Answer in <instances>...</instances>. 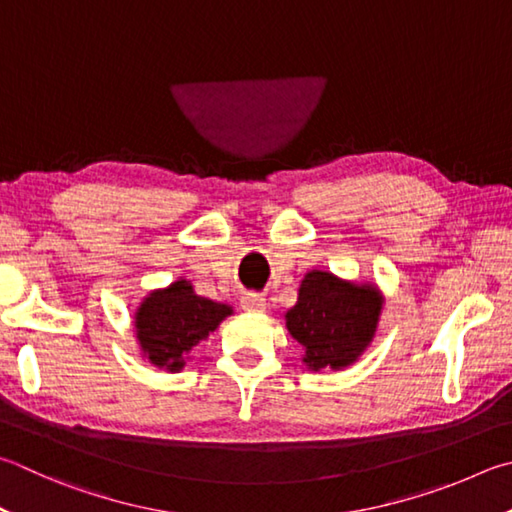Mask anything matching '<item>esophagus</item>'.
<instances>
[{"mask_svg":"<svg viewBox=\"0 0 512 512\" xmlns=\"http://www.w3.org/2000/svg\"><path fill=\"white\" fill-rule=\"evenodd\" d=\"M241 306H244V311H250V313H264L266 297L257 295V293H246L244 297H241Z\"/></svg>","mask_w":512,"mask_h":512,"instance_id":"34e87169","label":"esophagus"}]
</instances>
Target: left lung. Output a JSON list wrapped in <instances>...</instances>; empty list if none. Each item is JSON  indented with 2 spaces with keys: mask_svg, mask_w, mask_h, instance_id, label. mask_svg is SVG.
<instances>
[{
  "mask_svg": "<svg viewBox=\"0 0 512 512\" xmlns=\"http://www.w3.org/2000/svg\"><path fill=\"white\" fill-rule=\"evenodd\" d=\"M385 295L376 284L342 280L313 268L284 313L286 329L302 347L309 371H340L362 358L376 338Z\"/></svg>",
  "mask_w": 512,
  "mask_h": 512,
  "instance_id": "obj_1",
  "label": "left lung"
}]
</instances>
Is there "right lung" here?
I'll return each mask as SVG.
<instances>
[{"label": "right lung", "mask_w": 512, "mask_h": 512, "mask_svg": "<svg viewBox=\"0 0 512 512\" xmlns=\"http://www.w3.org/2000/svg\"><path fill=\"white\" fill-rule=\"evenodd\" d=\"M230 304L208 300L185 277L147 293L134 311V336L141 356L154 367L179 374L199 342L232 315Z\"/></svg>", "instance_id": "obj_1"}]
</instances>
